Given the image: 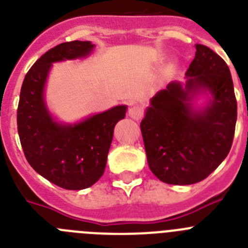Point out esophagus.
I'll return each mask as SVG.
<instances>
[{"label":"esophagus","instance_id":"esophagus-1","mask_svg":"<svg viewBox=\"0 0 248 248\" xmlns=\"http://www.w3.org/2000/svg\"><path fill=\"white\" fill-rule=\"evenodd\" d=\"M143 115L144 109L141 108V107H139V105H134V107H131V108L129 109V117L133 118V119L139 120L143 118Z\"/></svg>","mask_w":248,"mask_h":248}]
</instances>
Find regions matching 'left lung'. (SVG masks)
Returning a JSON list of instances; mask_svg holds the SVG:
<instances>
[{
    "label": "left lung",
    "instance_id": "left-lung-1",
    "mask_svg": "<svg viewBox=\"0 0 248 248\" xmlns=\"http://www.w3.org/2000/svg\"><path fill=\"white\" fill-rule=\"evenodd\" d=\"M185 85L172 82L157 92L140 123L148 164L163 183L191 185L209 176L227 156L237 119L233 83L226 62L196 45ZM209 90L212 99L195 111L191 99Z\"/></svg>",
    "mask_w": 248,
    "mask_h": 248
}]
</instances>
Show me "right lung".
Instances as JSON below:
<instances>
[{
  "mask_svg": "<svg viewBox=\"0 0 248 248\" xmlns=\"http://www.w3.org/2000/svg\"><path fill=\"white\" fill-rule=\"evenodd\" d=\"M89 41H72L46 52L23 80L17 109L19 140L30 165L48 181L65 190L87 189L107 165L114 126L125 117L118 105L77 124H59L45 103V85L52 63L83 58L93 50Z\"/></svg>",
  "mask_w": 248,
  "mask_h": 248,
  "instance_id": "1",
  "label": "right lung"
}]
</instances>
